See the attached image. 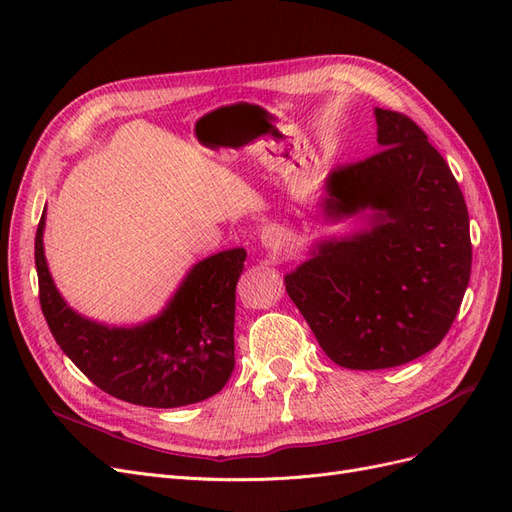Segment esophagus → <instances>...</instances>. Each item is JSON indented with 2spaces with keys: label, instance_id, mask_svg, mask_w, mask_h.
I'll list each match as a JSON object with an SVG mask.
<instances>
[{
  "label": "esophagus",
  "instance_id": "obj_1",
  "mask_svg": "<svg viewBox=\"0 0 512 512\" xmlns=\"http://www.w3.org/2000/svg\"><path fill=\"white\" fill-rule=\"evenodd\" d=\"M260 243L269 252H280L286 245V230L277 224H267L260 232Z\"/></svg>",
  "mask_w": 512,
  "mask_h": 512
}]
</instances>
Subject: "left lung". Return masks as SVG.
Instances as JSON below:
<instances>
[{
	"instance_id": "8db88e82",
	"label": "left lung",
	"mask_w": 512,
	"mask_h": 512,
	"mask_svg": "<svg viewBox=\"0 0 512 512\" xmlns=\"http://www.w3.org/2000/svg\"><path fill=\"white\" fill-rule=\"evenodd\" d=\"M374 115L380 151L333 168L320 200L324 220L363 226L316 241L284 277L320 348L348 369H389L436 348L472 269L468 207L451 168L410 117Z\"/></svg>"
}]
</instances>
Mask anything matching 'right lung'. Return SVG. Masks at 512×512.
Instances as JSON below:
<instances>
[{"label":"right lung","instance_id":"obj_1","mask_svg":"<svg viewBox=\"0 0 512 512\" xmlns=\"http://www.w3.org/2000/svg\"><path fill=\"white\" fill-rule=\"evenodd\" d=\"M36 230L40 305L59 348L108 395L147 408L196 404L224 389L235 369V290L245 250L196 262L162 312L136 327L89 320L61 297Z\"/></svg>","mask_w":512,"mask_h":512}]
</instances>
